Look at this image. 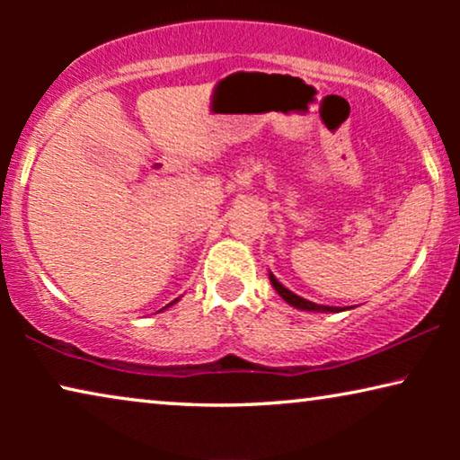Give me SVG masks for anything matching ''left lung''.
<instances>
[{
  "mask_svg": "<svg viewBox=\"0 0 460 460\" xmlns=\"http://www.w3.org/2000/svg\"><path fill=\"white\" fill-rule=\"evenodd\" d=\"M268 276H270V282H272V287L276 288V293H279L280 297L285 299L288 305L297 307V310H304V312H323V314H326V312H343V307L320 305V304H314V301H307V299H304V297H299V295H295L293 291H288L287 287H282L280 282L276 280V276H274L272 272H270Z\"/></svg>",
  "mask_w": 460,
  "mask_h": 460,
  "instance_id": "left-lung-1",
  "label": "left lung"
}]
</instances>
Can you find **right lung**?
<instances>
[{"instance_id": "1", "label": "right lung", "mask_w": 460, "mask_h": 460, "mask_svg": "<svg viewBox=\"0 0 460 460\" xmlns=\"http://www.w3.org/2000/svg\"><path fill=\"white\" fill-rule=\"evenodd\" d=\"M175 301H178V299H175ZM175 301H172V304H169V305H173V304H175ZM169 305H165V307H163V310H167V307H169Z\"/></svg>"}]
</instances>
